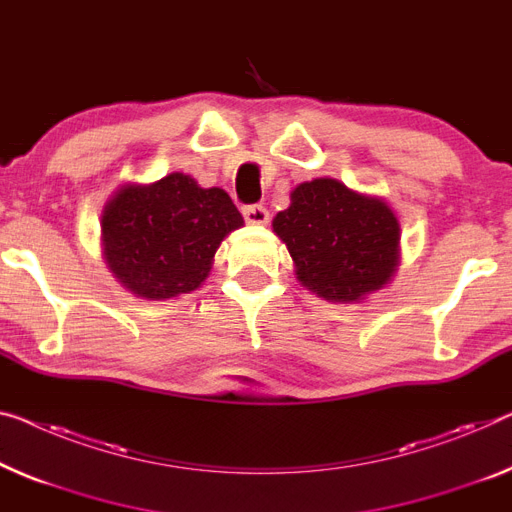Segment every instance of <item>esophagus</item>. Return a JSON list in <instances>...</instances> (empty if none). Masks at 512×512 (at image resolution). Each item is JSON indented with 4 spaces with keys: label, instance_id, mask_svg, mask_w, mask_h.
I'll use <instances>...</instances> for the list:
<instances>
[{
    "label": "esophagus",
    "instance_id": "34e87169",
    "mask_svg": "<svg viewBox=\"0 0 512 512\" xmlns=\"http://www.w3.org/2000/svg\"><path fill=\"white\" fill-rule=\"evenodd\" d=\"M243 218L250 225H266L269 223V211L262 204H248V207H243Z\"/></svg>",
    "mask_w": 512,
    "mask_h": 512
}]
</instances>
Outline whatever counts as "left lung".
<instances>
[{
    "mask_svg": "<svg viewBox=\"0 0 512 512\" xmlns=\"http://www.w3.org/2000/svg\"><path fill=\"white\" fill-rule=\"evenodd\" d=\"M273 232L296 264V278L333 303L361 301L393 278L400 262V223L388 204L335 179L292 190Z\"/></svg>",
    "mask_w": 512,
    "mask_h": 512,
    "instance_id": "8db88e82",
    "label": "left lung"
}]
</instances>
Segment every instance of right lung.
Here are the masks:
<instances>
[{
  "label": "right lung",
  "instance_id": "obj_1",
  "mask_svg": "<svg viewBox=\"0 0 512 512\" xmlns=\"http://www.w3.org/2000/svg\"><path fill=\"white\" fill-rule=\"evenodd\" d=\"M241 225L223 188H200L188 174L172 172L112 195L101 220L103 257L128 292L172 299L207 280L220 241Z\"/></svg>",
  "mask_w": 512,
  "mask_h": 512
}]
</instances>
